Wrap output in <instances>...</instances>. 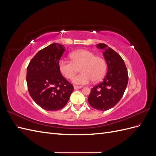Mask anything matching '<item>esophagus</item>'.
Returning <instances> with one entry per match:
<instances>
[{
  "mask_svg": "<svg viewBox=\"0 0 156 156\" xmlns=\"http://www.w3.org/2000/svg\"><path fill=\"white\" fill-rule=\"evenodd\" d=\"M83 87L81 86H74V89L75 90H77V89H80V88H82Z\"/></svg>",
  "mask_w": 156,
  "mask_h": 156,
  "instance_id": "obj_1",
  "label": "esophagus"
}]
</instances>
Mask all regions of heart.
<instances>
[{"label": "heart", "instance_id": "heart-1", "mask_svg": "<svg viewBox=\"0 0 156 156\" xmlns=\"http://www.w3.org/2000/svg\"><path fill=\"white\" fill-rule=\"evenodd\" d=\"M72 61L60 60V72L67 79H72L80 68L81 73L73 78L75 84L83 85L89 83L92 80L98 81L105 74L106 63L104 59L97 56L92 51L87 49L75 51L70 54Z\"/></svg>", "mask_w": 156, "mask_h": 156}]
</instances>
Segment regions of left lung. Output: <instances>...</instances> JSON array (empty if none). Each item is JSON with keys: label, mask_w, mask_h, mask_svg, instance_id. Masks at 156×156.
<instances>
[{"label": "left lung", "mask_w": 156, "mask_h": 156, "mask_svg": "<svg viewBox=\"0 0 156 156\" xmlns=\"http://www.w3.org/2000/svg\"><path fill=\"white\" fill-rule=\"evenodd\" d=\"M96 47L103 50L107 73L103 82L91 89L88 101L96 109L107 111L115 107L123 96L128 83V74L119 54L104 44H98Z\"/></svg>", "instance_id": "1"}]
</instances>
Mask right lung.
<instances>
[{
  "mask_svg": "<svg viewBox=\"0 0 156 156\" xmlns=\"http://www.w3.org/2000/svg\"><path fill=\"white\" fill-rule=\"evenodd\" d=\"M64 46L52 44L37 52L27 67V83L30 96L46 111H57L68 103L73 87L60 72Z\"/></svg>",
  "mask_w": 156,
  "mask_h": 156,
  "instance_id": "add662e5",
  "label": "right lung"
}]
</instances>
